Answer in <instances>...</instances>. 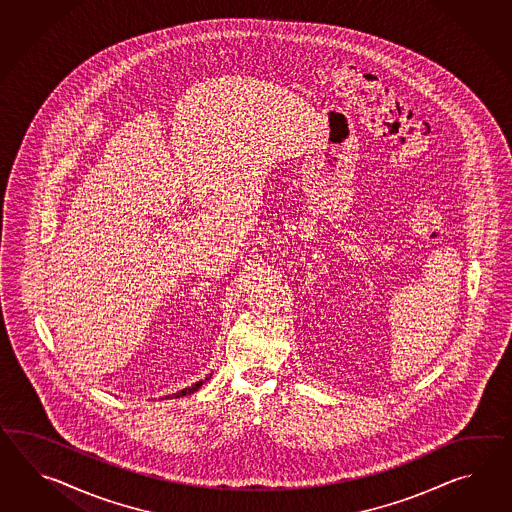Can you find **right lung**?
Wrapping results in <instances>:
<instances>
[{
	"instance_id": "obj_1",
	"label": "right lung",
	"mask_w": 512,
	"mask_h": 512,
	"mask_svg": "<svg viewBox=\"0 0 512 512\" xmlns=\"http://www.w3.org/2000/svg\"><path fill=\"white\" fill-rule=\"evenodd\" d=\"M207 379H209V377H205V381H207ZM205 381H198V383H196V385H192V387L183 388L181 392H177V394H172L170 398H181V396H188V394H194V392H196V390H198V388H200L201 385L205 383Z\"/></svg>"
}]
</instances>
